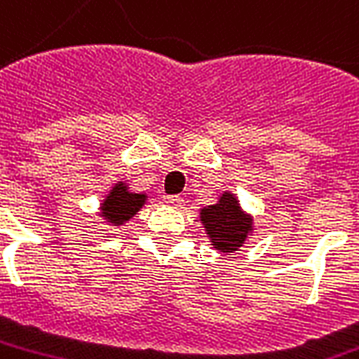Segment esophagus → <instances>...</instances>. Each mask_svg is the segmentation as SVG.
Instances as JSON below:
<instances>
[{
	"instance_id": "esophagus-1",
	"label": "esophagus",
	"mask_w": 359,
	"mask_h": 359,
	"mask_svg": "<svg viewBox=\"0 0 359 359\" xmlns=\"http://www.w3.org/2000/svg\"><path fill=\"white\" fill-rule=\"evenodd\" d=\"M165 201H168L169 205H173V207H182V203H184L182 196H168V198H165Z\"/></svg>"
}]
</instances>
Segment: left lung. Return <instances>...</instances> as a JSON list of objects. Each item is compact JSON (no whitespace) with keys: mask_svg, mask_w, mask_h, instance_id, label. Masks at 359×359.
Segmentation results:
<instances>
[{"mask_svg":"<svg viewBox=\"0 0 359 359\" xmlns=\"http://www.w3.org/2000/svg\"><path fill=\"white\" fill-rule=\"evenodd\" d=\"M201 222L220 252L237 250L252 228L250 218L243 215L237 199L229 194H224L216 205L201 209Z\"/></svg>","mask_w":359,"mask_h":359,"instance_id":"1","label":"left lung"}]
</instances>
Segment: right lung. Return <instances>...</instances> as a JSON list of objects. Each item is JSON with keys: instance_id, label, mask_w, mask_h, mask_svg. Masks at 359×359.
Masks as SVG:
<instances>
[{"instance_id": "right-lung-1", "label": "right lung", "mask_w": 359, "mask_h": 359, "mask_svg": "<svg viewBox=\"0 0 359 359\" xmlns=\"http://www.w3.org/2000/svg\"><path fill=\"white\" fill-rule=\"evenodd\" d=\"M144 203V196L130 194L124 184L114 186V190L103 201V216L109 222L120 224L131 218Z\"/></svg>"}]
</instances>
